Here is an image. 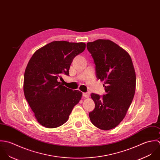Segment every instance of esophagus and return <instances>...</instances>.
Listing matches in <instances>:
<instances>
[{
    "mask_svg": "<svg viewBox=\"0 0 160 160\" xmlns=\"http://www.w3.org/2000/svg\"><path fill=\"white\" fill-rule=\"evenodd\" d=\"M83 96H84L85 98H88L90 96V93L89 92H86V93H83Z\"/></svg>",
    "mask_w": 160,
    "mask_h": 160,
    "instance_id": "esophagus-1",
    "label": "esophagus"
}]
</instances>
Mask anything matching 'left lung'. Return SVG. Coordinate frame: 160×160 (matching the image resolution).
Returning <instances> with one entry per match:
<instances>
[{
	"mask_svg": "<svg viewBox=\"0 0 160 160\" xmlns=\"http://www.w3.org/2000/svg\"><path fill=\"white\" fill-rule=\"evenodd\" d=\"M96 65V77L104 81L106 95L92 93L94 110L89 113L92 124L101 130L117 127L124 119L135 92L136 75L128 52L109 39L87 44Z\"/></svg>",
	"mask_w": 160,
	"mask_h": 160,
	"instance_id": "8db88e82",
	"label": "left lung"
}]
</instances>
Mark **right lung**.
<instances>
[{"label":"right lung","instance_id":"right-lung-1","mask_svg":"<svg viewBox=\"0 0 160 160\" xmlns=\"http://www.w3.org/2000/svg\"><path fill=\"white\" fill-rule=\"evenodd\" d=\"M84 42L52 41L38 49L25 71L23 91L38 122L47 128L65 123L82 93L63 85L59 79L68 70L74 58L83 52Z\"/></svg>","mask_w":160,"mask_h":160}]
</instances>
